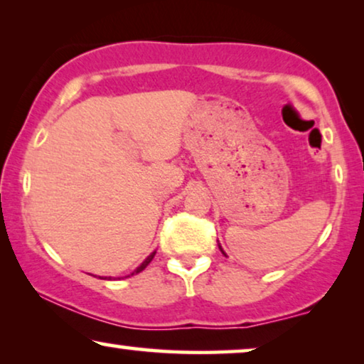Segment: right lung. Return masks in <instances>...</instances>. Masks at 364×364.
<instances>
[{"label": "right lung", "mask_w": 364, "mask_h": 364, "mask_svg": "<svg viewBox=\"0 0 364 364\" xmlns=\"http://www.w3.org/2000/svg\"><path fill=\"white\" fill-rule=\"evenodd\" d=\"M154 255H156V252H152V253H151V255H149V257L146 258V260H144V262H142V265H141V267H137V268H136V270H134V272L131 273V275H134V273H139V272H142V270H144V268H146V267L149 265V263H151V262H152V258H154ZM131 275H127V277H131Z\"/></svg>", "instance_id": "obj_1"}]
</instances>
